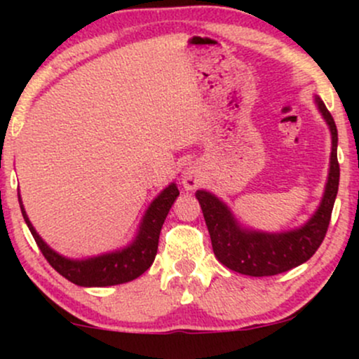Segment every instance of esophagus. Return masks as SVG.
<instances>
[{
	"label": "esophagus",
	"instance_id": "obj_1",
	"mask_svg": "<svg viewBox=\"0 0 359 359\" xmlns=\"http://www.w3.org/2000/svg\"><path fill=\"white\" fill-rule=\"evenodd\" d=\"M203 182V174H201V170L197 168L196 165H187L184 168L182 172V185L185 189H189V191H192V189H197Z\"/></svg>",
	"mask_w": 359,
	"mask_h": 359
}]
</instances>
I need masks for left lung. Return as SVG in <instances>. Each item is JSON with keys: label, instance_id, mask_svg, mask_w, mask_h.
I'll list each match as a JSON object with an SVG mask.
<instances>
[{"label": "left lung", "instance_id": "1", "mask_svg": "<svg viewBox=\"0 0 359 359\" xmlns=\"http://www.w3.org/2000/svg\"><path fill=\"white\" fill-rule=\"evenodd\" d=\"M316 102L331 130V167L323 203L302 228L275 234L241 229L229 209L216 196L205 191L196 192L211 234L214 255L229 270L250 277H271L283 273L307 262L324 241L339 187L337 128L320 97H316Z\"/></svg>", "mask_w": 359, "mask_h": 359}]
</instances>
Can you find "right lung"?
Returning a JSON list of instances; mask_svg holds the SVG:
<instances>
[{"label":"right lung","mask_w":359,"mask_h":359,"mask_svg":"<svg viewBox=\"0 0 359 359\" xmlns=\"http://www.w3.org/2000/svg\"><path fill=\"white\" fill-rule=\"evenodd\" d=\"M177 196H179V189L175 184H172L156 197L148 208L145 217H143L137 240L128 248L89 259H69L48 248L42 238L36 234L32 222L28 221L27 212L22 205V199H20V208H22L25 222H27L32 236L35 238L36 246L42 251L45 259L50 263L52 269H55L62 277H65L76 285L109 287L131 282L150 269L155 259L156 250H158V238L163 221H165Z\"/></svg>","instance_id":"obj_1"}]
</instances>
